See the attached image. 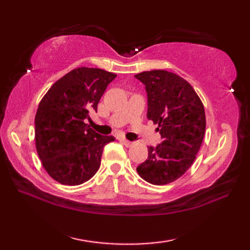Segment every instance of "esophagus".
<instances>
[{"label":"esophagus","mask_w":250,"mask_h":250,"mask_svg":"<svg viewBox=\"0 0 250 250\" xmlns=\"http://www.w3.org/2000/svg\"><path fill=\"white\" fill-rule=\"evenodd\" d=\"M121 142L124 143V144H125L126 147H131L132 145H133V143L128 141V140H125V139H121Z\"/></svg>","instance_id":"obj_1"}]
</instances>
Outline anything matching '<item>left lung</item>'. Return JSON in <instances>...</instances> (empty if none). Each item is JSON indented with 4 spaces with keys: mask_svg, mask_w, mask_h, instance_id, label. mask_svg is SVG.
I'll return each mask as SVG.
<instances>
[{
    "mask_svg": "<svg viewBox=\"0 0 250 250\" xmlns=\"http://www.w3.org/2000/svg\"><path fill=\"white\" fill-rule=\"evenodd\" d=\"M145 84L147 118L158 125L161 143L148 148L136 171L147 183L162 186L182 177L192 166L204 139V105L191 84L176 74L155 70L136 74Z\"/></svg>",
    "mask_w": 250,
    "mask_h": 250,
    "instance_id": "obj_1",
    "label": "left lung"
}]
</instances>
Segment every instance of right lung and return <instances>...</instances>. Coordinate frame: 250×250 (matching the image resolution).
Here are the masks:
<instances>
[{"label": "right lung", "instance_id": "obj_1", "mask_svg": "<svg viewBox=\"0 0 250 250\" xmlns=\"http://www.w3.org/2000/svg\"><path fill=\"white\" fill-rule=\"evenodd\" d=\"M116 74L101 68L78 67L52 84L35 115V147L51 178L77 186L98 172L104 146L115 141L84 124Z\"/></svg>", "mask_w": 250, "mask_h": 250}]
</instances>
